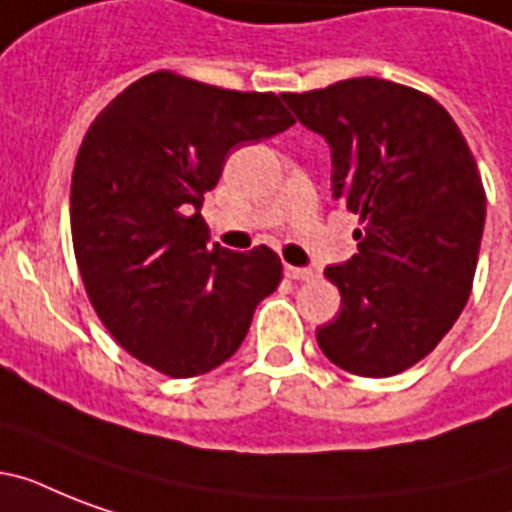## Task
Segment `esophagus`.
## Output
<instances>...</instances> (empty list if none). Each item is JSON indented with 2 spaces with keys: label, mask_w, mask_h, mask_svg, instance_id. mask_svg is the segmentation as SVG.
I'll return each instance as SVG.
<instances>
[{
  "label": "esophagus",
  "mask_w": 512,
  "mask_h": 512,
  "mask_svg": "<svg viewBox=\"0 0 512 512\" xmlns=\"http://www.w3.org/2000/svg\"><path fill=\"white\" fill-rule=\"evenodd\" d=\"M284 276L292 281H311V279H316V271H311V268H295V265H284Z\"/></svg>",
  "instance_id": "34e87169"
}]
</instances>
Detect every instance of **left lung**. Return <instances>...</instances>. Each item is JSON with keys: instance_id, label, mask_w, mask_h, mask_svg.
Listing matches in <instances>:
<instances>
[{"instance_id": "1", "label": "left lung", "mask_w": 512, "mask_h": 512, "mask_svg": "<svg viewBox=\"0 0 512 512\" xmlns=\"http://www.w3.org/2000/svg\"><path fill=\"white\" fill-rule=\"evenodd\" d=\"M332 148V196L358 215V255L329 265L342 311L316 329L324 356L358 377L414 366L468 303L484 236L476 159L441 103L404 84L358 76L281 92Z\"/></svg>"}]
</instances>
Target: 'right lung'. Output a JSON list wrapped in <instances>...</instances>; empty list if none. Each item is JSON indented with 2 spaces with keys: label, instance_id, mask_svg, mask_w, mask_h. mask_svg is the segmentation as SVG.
<instances>
[{
  "label": "right lung",
  "instance_id": "add662e5",
  "mask_svg": "<svg viewBox=\"0 0 512 512\" xmlns=\"http://www.w3.org/2000/svg\"><path fill=\"white\" fill-rule=\"evenodd\" d=\"M273 92H236L156 71L108 103L71 177L74 255L92 308L127 353L196 377L239 350L281 281L268 247H209L204 193L233 148L292 127Z\"/></svg>",
  "mask_w": 512,
  "mask_h": 512
}]
</instances>
